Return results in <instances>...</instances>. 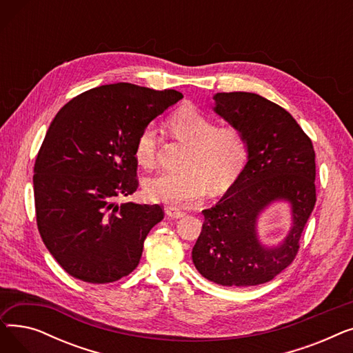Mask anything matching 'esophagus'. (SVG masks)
<instances>
[{
    "instance_id": "34e87169",
    "label": "esophagus",
    "mask_w": 353,
    "mask_h": 353,
    "mask_svg": "<svg viewBox=\"0 0 353 353\" xmlns=\"http://www.w3.org/2000/svg\"><path fill=\"white\" fill-rule=\"evenodd\" d=\"M165 213H167V216H170L173 219H180V217H183L184 214H186L183 210H180L179 208H174V206H167L165 208Z\"/></svg>"
}]
</instances>
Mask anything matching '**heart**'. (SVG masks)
Returning <instances> with one entry per match:
<instances>
[{
    "label": "heart",
    "instance_id": "heart-1",
    "mask_svg": "<svg viewBox=\"0 0 353 353\" xmlns=\"http://www.w3.org/2000/svg\"><path fill=\"white\" fill-rule=\"evenodd\" d=\"M170 132L190 145L184 173H163L148 179L145 194L154 201L190 206L201 200L210 184L212 190L229 188L242 172L248 159V144L236 127H217V123L196 108H181L169 120ZM137 161L153 167L157 154V132L145 125L134 144Z\"/></svg>",
    "mask_w": 353,
    "mask_h": 353
}]
</instances>
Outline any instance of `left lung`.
<instances>
[{
    "label": "left lung",
    "instance_id": "1",
    "mask_svg": "<svg viewBox=\"0 0 353 353\" xmlns=\"http://www.w3.org/2000/svg\"><path fill=\"white\" fill-rule=\"evenodd\" d=\"M214 113L240 130L248 161L216 205L203 210L192 257L199 273L221 286H256L286 269L316 203L314 150L285 108L254 92H217ZM288 202L292 226L277 245L258 239L256 221L270 204Z\"/></svg>",
    "mask_w": 353,
    "mask_h": 353
}]
</instances>
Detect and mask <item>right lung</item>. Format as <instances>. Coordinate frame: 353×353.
<instances>
[{"label": "right lung", "mask_w": 353, "mask_h": 353, "mask_svg": "<svg viewBox=\"0 0 353 353\" xmlns=\"http://www.w3.org/2000/svg\"><path fill=\"white\" fill-rule=\"evenodd\" d=\"M181 99L176 90L105 84L70 100L51 121L34 164L37 226L76 279L110 283L137 268L164 213L159 205L117 199L139 188V133Z\"/></svg>", "instance_id": "1"}]
</instances>
